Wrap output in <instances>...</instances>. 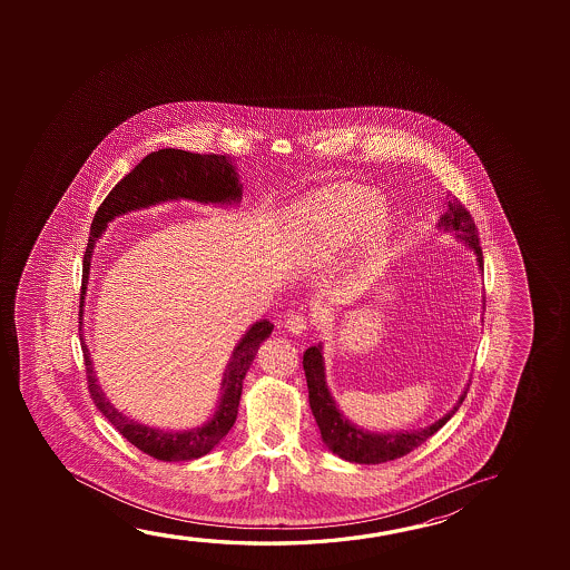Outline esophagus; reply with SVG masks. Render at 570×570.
<instances>
[{
  "label": "esophagus",
  "instance_id": "obj_1",
  "mask_svg": "<svg viewBox=\"0 0 570 570\" xmlns=\"http://www.w3.org/2000/svg\"><path fill=\"white\" fill-rule=\"evenodd\" d=\"M284 327L288 330L292 336H302L308 330V320L302 314H289L286 322H284Z\"/></svg>",
  "mask_w": 570,
  "mask_h": 570
}]
</instances>
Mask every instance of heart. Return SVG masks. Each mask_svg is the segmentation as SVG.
<instances>
[{
	"label": "heart",
	"instance_id": "heart-1",
	"mask_svg": "<svg viewBox=\"0 0 570 570\" xmlns=\"http://www.w3.org/2000/svg\"><path fill=\"white\" fill-rule=\"evenodd\" d=\"M309 218L320 223V230L309 240L312 248L330 253L354 243L382 220L380 198L362 188H342L324 203L309 206Z\"/></svg>",
	"mask_w": 570,
	"mask_h": 570
}]
</instances>
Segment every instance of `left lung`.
Returning a JSON list of instances; mask_svg holds the SVG:
<instances>
[{
	"label": "left lung",
	"instance_id": "obj_1",
	"mask_svg": "<svg viewBox=\"0 0 570 570\" xmlns=\"http://www.w3.org/2000/svg\"><path fill=\"white\" fill-rule=\"evenodd\" d=\"M445 205H448L445 213L439 216L438 230L453 234L459 243L469 246V250L476 256L479 271L483 272V253L479 246V233L473 218L466 213L465 206L453 196H449ZM483 306H485V298H483ZM302 364L308 382L309 410L314 413V420L322 433V441L337 458L345 459L350 463H360V465H377V463L393 461L420 448L421 443H425L455 415L469 390V383H466L465 390L459 395L458 403L428 428L410 431H370L347 420L330 392L326 382L324 345L308 347L304 352Z\"/></svg>",
	"mask_w": 570,
	"mask_h": 570
}]
</instances>
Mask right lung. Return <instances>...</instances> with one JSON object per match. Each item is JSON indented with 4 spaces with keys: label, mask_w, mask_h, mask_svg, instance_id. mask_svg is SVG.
<instances>
[{
    "label": "right lung",
    "mask_w": 570,
    "mask_h": 570,
    "mask_svg": "<svg viewBox=\"0 0 570 570\" xmlns=\"http://www.w3.org/2000/svg\"><path fill=\"white\" fill-rule=\"evenodd\" d=\"M173 200H193L198 205L215 206L240 205L243 185L233 159L226 155H198L188 150L160 149L140 160L139 165L132 168L117 187L112 188L105 198L104 205L99 206V210L95 213L83 256V282H81V304H79V340L83 350L89 392L97 410L101 411L105 417L111 421L112 428L135 448L150 458L167 461V463L203 458L226 438V433L230 431L238 415L244 375L250 370L262 342L268 340L274 330V324L268 320H261V322H254L253 326L244 332L240 342L233 350L230 362L226 364L215 413L200 428L178 431L153 428L147 423L127 417L107 400L101 385L97 382L94 360L83 336L85 296H87L95 244L117 216L163 205V203H173Z\"/></svg>",
    "instance_id": "1"
}]
</instances>
